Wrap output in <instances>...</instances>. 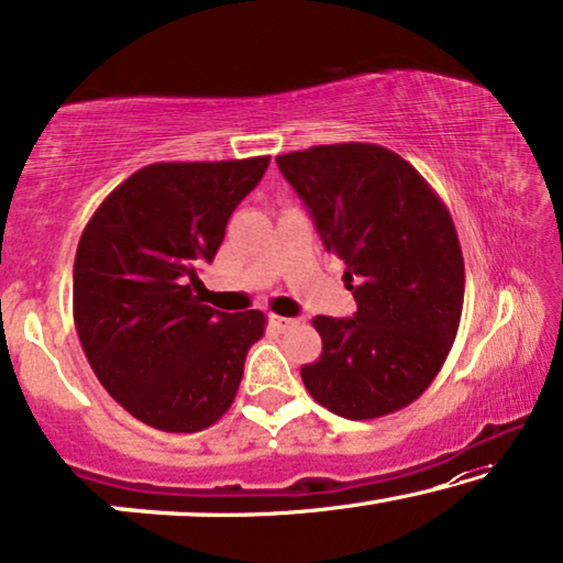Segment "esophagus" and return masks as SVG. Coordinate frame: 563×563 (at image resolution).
Wrapping results in <instances>:
<instances>
[{
  "mask_svg": "<svg viewBox=\"0 0 563 563\" xmlns=\"http://www.w3.org/2000/svg\"><path fill=\"white\" fill-rule=\"evenodd\" d=\"M299 320H291V318H279V314H268V325H272L274 330H279V333H284V330L295 328Z\"/></svg>",
  "mask_w": 563,
  "mask_h": 563,
  "instance_id": "34e87169",
  "label": "esophagus"
}]
</instances>
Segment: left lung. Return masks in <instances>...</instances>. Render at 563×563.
<instances>
[{"mask_svg": "<svg viewBox=\"0 0 563 563\" xmlns=\"http://www.w3.org/2000/svg\"><path fill=\"white\" fill-rule=\"evenodd\" d=\"M276 164L358 305L353 318L312 320L322 353L302 366L307 391L349 420L402 410L433 384L459 333L464 256L449 207L376 143L312 145Z\"/></svg>", "mask_w": 563, "mask_h": 563, "instance_id": "1", "label": "left lung"}]
</instances>
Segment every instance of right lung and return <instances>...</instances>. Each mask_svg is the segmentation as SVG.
I'll use <instances>...</instances> for the list:
<instances>
[{
  "label": "right lung",
  "instance_id": "right-lung-1",
  "mask_svg": "<svg viewBox=\"0 0 563 563\" xmlns=\"http://www.w3.org/2000/svg\"><path fill=\"white\" fill-rule=\"evenodd\" d=\"M268 156L161 161L128 176L84 228L74 261V325L102 387L145 426L197 433L233 405L261 310L199 299L197 268L218 253Z\"/></svg>",
  "mask_w": 563,
  "mask_h": 563
}]
</instances>
